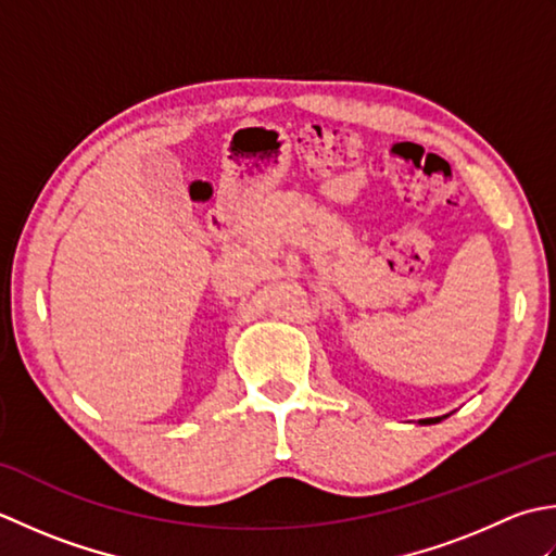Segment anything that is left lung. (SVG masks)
<instances>
[{
	"label": "left lung",
	"mask_w": 556,
	"mask_h": 556,
	"mask_svg": "<svg viewBox=\"0 0 556 556\" xmlns=\"http://www.w3.org/2000/svg\"><path fill=\"white\" fill-rule=\"evenodd\" d=\"M441 422V417H427V420H420V425H434Z\"/></svg>",
	"instance_id": "obj_1"
}]
</instances>
